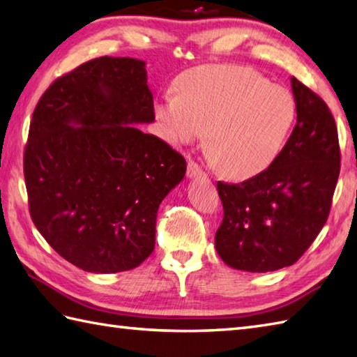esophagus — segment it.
Returning <instances> with one entry per match:
<instances>
[{
  "instance_id": "34e87169",
  "label": "esophagus",
  "mask_w": 357,
  "mask_h": 357,
  "mask_svg": "<svg viewBox=\"0 0 357 357\" xmlns=\"http://www.w3.org/2000/svg\"><path fill=\"white\" fill-rule=\"evenodd\" d=\"M204 172L201 170V167L196 162H188L187 164V178L193 179V178H199L202 176Z\"/></svg>"
}]
</instances>
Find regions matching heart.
I'll list each match as a JSON object with an SVG mask.
<instances>
[{"instance_id": "1", "label": "heart", "mask_w": 357, "mask_h": 357, "mask_svg": "<svg viewBox=\"0 0 357 357\" xmlns=\"http://www.w3.org/2000/svg\"><path fill=\"white\" fill-rule=\"evenodd\" d=\"M296 115L290 90L270 84L247 67L206 66L185 72L176 93L155 102V116L170 144L207 135L211 161L230 178L267 170L282 150Z\"/></svg>"}]
</instances>
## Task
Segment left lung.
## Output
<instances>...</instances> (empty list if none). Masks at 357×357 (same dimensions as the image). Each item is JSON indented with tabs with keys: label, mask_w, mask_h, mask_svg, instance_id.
Masks as SVG:
<instances>
[{
	"label": "left lung",
	"mask_w": 357,
	"mask_h": 357,
	"mask_svg": "<svg viewBox=\"0 0 357 357\" xmlns=\"http://www.w3.org/2000/svg\"><path fill=\"white\" fill-rule=\"evenodd\" d=\"M296 126L267 170L218 183L224 219L215 236L231 268L267 273L293 265L327 222L340 170L337 128L319 96L294 77Z\"/></svg>",
	"instance_id": "1"
}]
</instances>
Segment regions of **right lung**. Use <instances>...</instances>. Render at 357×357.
<instances>
[{"instance_id":"add662e5","label":"right lung","mask_w":357,"mask_h":357,"mask_svg":"<svg viewBox=\"0 0 357 357\" xmlns=\"http://www.w3.org/2000/svg\"><path fill=\"white\" fill-rule=\"evenodd\" d=\"M146 61L102 56L45 90L24 153L30 216L78 268H136L155 248L159 204L185 176V159L153 135Z\"/></svg>"}]
</instances>
